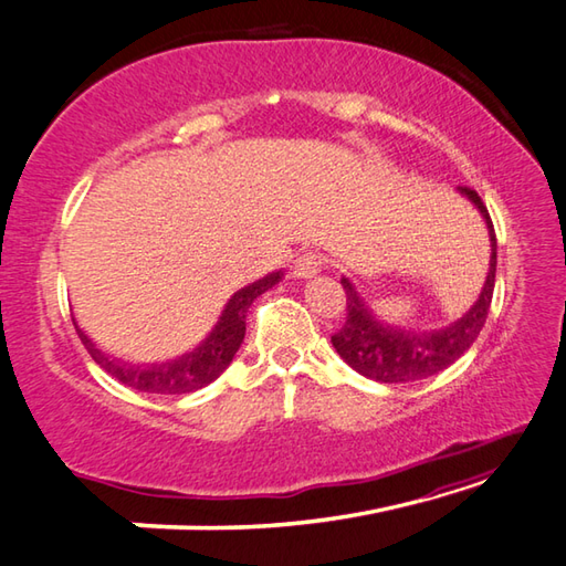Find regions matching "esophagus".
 <instances>
[{
	"instance_id": "1",
	"label": "esophagus",
	"mask_w": 566,
	"mask_h": 566,
	"mask_svg": "<svg viewBox=\"0 0 566 566\" xmlns=\"http://www.w3.org/2000/svg\"><path fill=\"white\" fill-rule=\"evenodd\" d=\"M321 270H324V260L318 258L314 252H304L298 254L294 262V276L296 280H312Z\"/></svg>"
}]
</instances>
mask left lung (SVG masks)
<instances>
[{
    "instance_id": "left-lung-1",
    "label": "left lung",
    "mask_w": 566,
    "mask_h": 566,
    "mask_svg": "<svg viewBox=\"0 0 566 566\" xmlns=\"http://www.w3.org/2000/svg\"><path fill=\"white\" fill-rule=\"evenodd\" d=\"M461 196L479 208L481 218L489 228L491 240V262L489 276H485L483 290L475 298L467 314L459 316L451 324L441 328H405L387 324L385 318L373 312V306L365 302L348 276H340L343 290H346V324L336 336H331V343L338 356L346 360L353 370L365 375L375 382H415L437 375L449 365L457 363L467 353L473 340L479 338L481 328L489 316L493 286H495V230L491 223L489 210H485L481 196L471 188H459Z\"/></svg>"
}]
</instances>
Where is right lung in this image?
<instances>
[{
  "mask_svg": "<svg viewBox=\"0 0 566 566\" xmlns=\"http://www.w3.org/2000/svg\"><path fill=\"white\" fill-rule=\"evenodd\" d=\"M284 272L276 270L264 274L262 280L242 286L228 298V304L220 312L216 326L208 331V336L198 343L196 348L181 353L171 360L164 363H132L125 358H115L105 353L97 343L77 326L73 318L77 336H81L83 346L91 353L93 360L103 368L107 375H113L122 385L135 387L139 392L151 395H186L196 392L201 387L213 382L220 373L235 358L242 338H245V318L248 308L258 296L270 292L274 284L282 282Z\"/></svg>",
  "mask_w": 566,
  "mask_h": 566,
  "instance_id": "right-lung-1",
  "label": "right lung"
}]
</instances>
